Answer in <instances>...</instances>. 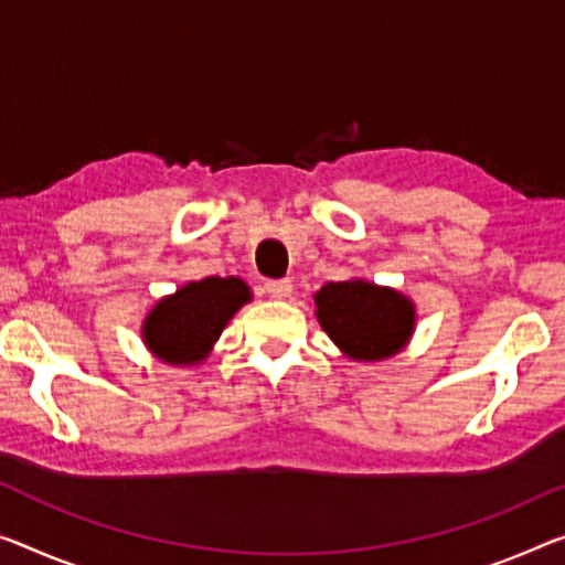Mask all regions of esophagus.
<instances>
[{
  "instance_id": "obj_1",
  "label": "esophagus",
  "mask_w": 565,
  "mask_h": 565,
  "mask_svg": "<svg viewBox=\"0 0 565 565\" xmlns=\"http://www.w3.org/2000/svg\"><path fill=\"white\" fill-rule=\"evenodd\" d=\"M265 290L275 300H288L292 295V280H288V277H282V280H267Z\"/></svg>"
}]
</instances>
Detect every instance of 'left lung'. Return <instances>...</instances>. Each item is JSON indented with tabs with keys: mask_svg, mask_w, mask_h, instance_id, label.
I'll return each mask as SVG.
<instances>
[{
	"mask_svg": "<svg viewBox=\"0 0 565 565\" xmlns=\"http://www.w3.org/2000/svg\"><path fill=\"white\" fill-rule=\"evenodd\" d=\"M316 318L345 359L359 363L386 361L402 353L416 328L409 295L363 277L326 282L316 295Z\"/></svg>",
	"mask_w": 565,
	"mask_h": 565,
	"instance_id": "1",
	"label": "left lung"
}]
</instances>
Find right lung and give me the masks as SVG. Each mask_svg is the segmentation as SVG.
Wrapping results in <instances>:
<instances>
[{
	"label": "right lung",
	"instance_id": "right-lung-1",
	"mask_svg": "<svg viewBox=\"0 0 565 565\" xmlns=\"http://www.w3.org/2000/svg\"><path fill=\"white\" fill-rule=\"evenodd\" d=\"M253 290L242 277H202L163 295L146 312L141 341L153 359L171 366H199Z\"/></svg>",
	"mask_w": 565,
	"mask_h": 565
}]
</instances>
